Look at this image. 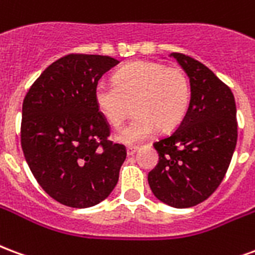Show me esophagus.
I'll return each mask as SVG.
<instances>
[{"instance_id": "1", "label": "esophagus", "mask_w": 255, "mask_h": 255, "mask_svg": "<svg viewBox=\"0 0 255 255\" xmlns=\"http://www.w3.org/2000/svg\"><path fill=\"white\" fill-rule=\"evenodd\" d=\"M138 151V147L136 146H128L127 147V154L128 155H133L135 153Z\"/></svg>"}]
</instances>
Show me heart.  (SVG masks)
<instances>
[{"instance_id":"obj_1","label":"heart","mask_w":255,"mask_h":255,"mask_svg":"<svg viewBox=\"0 0 255 255\" xmlns=\"http://www.w3.org/2000/svg\"><path fill=\"white\" fill-rule=\"evenodd\" d=\"M115 83H98L95 105L113 128H122L132 113L133 122L119 139L138 143L158 129L171 131L186 116L191 100L187 73L180 67H168L155 61H133L113 76Z\"/></svg>"}]
</instances>
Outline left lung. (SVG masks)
<instances>
[{
	"mask_svg": "<svg viewBox=\"0 0 255 255\" xmlns=\"http://www.w3.org/2000/svg\"><path fill=\"white\" fill-rule=\"evenodd\" d=\"M190 78L191 100L180 126L153 143L160 155L149 172V186L161 202L191 208L223 182L238 140L235 98L208 67L183 53H172Z\"/></svg>",
	"mask_w": 255,
	"mask_h": 255,
	"instance_id": "1",
	"label": "left lung"
}]
</instances>
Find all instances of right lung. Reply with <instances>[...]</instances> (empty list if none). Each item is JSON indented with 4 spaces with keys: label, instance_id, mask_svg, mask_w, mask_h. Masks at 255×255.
<instances>
[{
    "label": "right lung",
    "instance_id": "obj_1",
    "mask_svg": "<svg viewBox=\"0 0 255 255\" xmlns=\"http://www.w3.org/2000/svg\"><path fill=\"white\" fill-rule=\"evenodd\" d=\"M119 61L68 54L50 64L25 94L21 149L45 191L69 208L94 206L113 191L127 157L109 140L111 126L95 105L98 80Z\"/></svg>",
    "mask_w": 255,
    "mask_h": 255
}]
</instances>
